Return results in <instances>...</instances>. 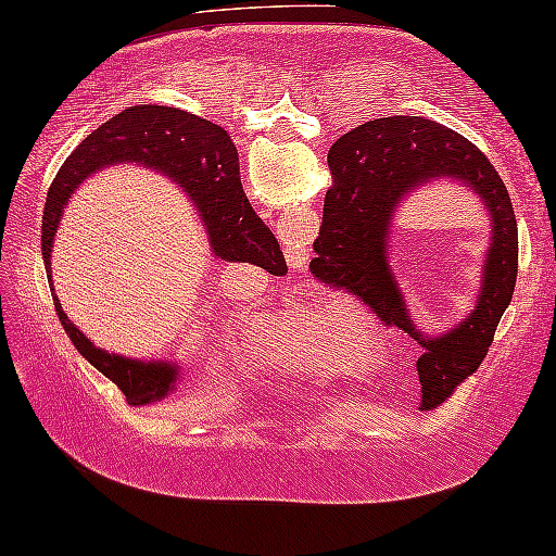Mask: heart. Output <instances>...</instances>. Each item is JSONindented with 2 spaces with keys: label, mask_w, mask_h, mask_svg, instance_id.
I'll list each match as a JSON object with an SVG mask.
<instances>
[{
  "label": "heart",
  "mask_w": 556,
  "mask_h": 556,
  "mask_svg": "<svg viewBox=\"0 0 556 556\" xmlns=\"http://www.w3.org/2000/svg\"><path fill=\"white\" fill-rule=\"evenodd\" d=\"M375 320L361 307L338 305L318 295H298L283 311L251 323L245 345L251 355L266 363L328 375L336 367L330 343L348 350L375 340Z\"/></svg>",
  "instance_id": "1"
}]
</instances>
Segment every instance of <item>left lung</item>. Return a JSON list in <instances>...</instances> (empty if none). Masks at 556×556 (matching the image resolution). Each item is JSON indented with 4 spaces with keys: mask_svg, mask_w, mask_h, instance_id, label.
<instances>
[{
    "mask_svg": "<svg viewBox=\"0 0 556 556\" xmlns=\"http://www.w3.org/2000/svg\"><path fill=\"white\" fill-rule=\"evenodd\" d=\"M328 164L332 186L311 273L417 340L422 348L415 363L420 409L438 407L480 367L515 293L517 218L505 184L472 141L422 116H388L357 126L332 143ZM438 177L463 182L488 211L493 230L473 311L447 331L425 333L408 313L387 249L399 206Z\"/></svg>",
    "mask_w": 556,
    "mask_h": 556,
    "instance_id": "1",
    "label": "left lung"
}]
</instances>
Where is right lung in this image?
Listing matches in <instances>:
<instances>
[{
	"label": "right lung",
	"mask_w": 556,
	"mask_h": 556,
	"mask_svg": "<svg viewBox=\"0 0 556 556\" xmlns=\"http://www.w3.org/2000/svg\"><path fill=\"white\" fill-rule=\"evenodd\" d=\"M116 164H139L164 174L181 186L199 211L208 233L211 255L228 263H253L280 276L286 268L283 251L270 228L255 216L245 199L238 170V151L218 124L170 106H131L101 124L74 149L49 186L45 220H41V253L51 280V249L59 220L74 191L97 170ZM51 286L59 320L74 348L104 372L134 407L166 400L181 380V365L170 361H136L106 353L74 326Z\"/></svg>",
	"instance_id": "add662e5"
}]
</instances>
